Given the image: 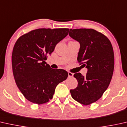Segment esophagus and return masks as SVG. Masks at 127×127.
<instances>
[{
	"instance_id": "1",
	"label": "esophagus",
	"mask_w": 127,
	"mask_h": 127,
	"mask_svg": "<svg viewBox=\"0 0 127 127\" xmlns=\"http://www.w3.org/2000/svg\"><path fill=\"white\" fill-rule=\"evenodd\" d=\"M73 77V73L71 72H68V77L69 78H71Z\"/></svg>"
}]
</instances>
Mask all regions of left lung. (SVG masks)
<instances>
[{
	"label": "left lung",
	"instance_id": "obj_1",
	"mask_svg": "<svg viewBox=\"0 0 127 127\" xmlns=\"http://www.w3.org/2000/svg\"><path fill=\"white\" fill-rule=\"evenodd\" d=\"M69 35L80 42L77 61L88 69L85 77L80 73L74 74L78 85L70 93L74 100L88 105L102 97L111 82L115 64L113 49L109 39L94 29H70Z\"/></svg>",
	"mask_w": 127,
	"mask_h": 127
}]
</instances>
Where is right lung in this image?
<instances>
[{"mask_svg": "<svg viewBox=\"0 0 127 127\" xmlns=\"http://www.w3.org/2000/svg\"><path fill=\"white\" fill-rule=\"evenodd\" d=\"M69 29H38L22 35L15 43L12 67L16 84L24 97L38 105L53 98L58 84L68 76L63 69H51L45 61Z\"/></svg>", "mask_w": 127, "mask_h": 127, "instance_id": "1", "label": "right lung"}]
</instances>
